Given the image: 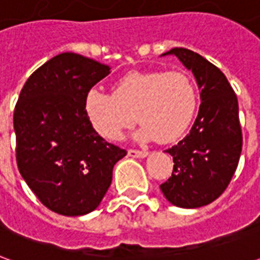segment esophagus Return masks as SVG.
Here are the masks:
<instances>
[{
    "label": "esophagus",
    "instance_id": "esophagus-1",
    "mask_svg": "<svg viewBox=\"0 0 260 260\" xmlns=\"http://www.w3.org/2000/svg\"><path fill=\"white\" fill-rule=\"evenodd\" d=\"M149 153L146 150H135V149H129L128 150V156L129 157H136V158H142V157H146Z\"/></svg>",
    "mask_w": 260,
    "mask_h": 260
}]
</instances>
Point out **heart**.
I'll return each mask as SVG.
<instances>
[{
  "label": "heart",
  "mask_w": 260,
  "mask_h": 260,
  "mask_svg": "<svg viewBox=\"0 0 260 260\" xmlns=\"http://www.w3.org/2000/svg\"><path fill=\"white\" fill-rule=\"evenodd\" d=\"M198 104L193 80L181 71L129 72L119 78L113 94L93 87L85 96V113L97 134L117 139L136 122V138L160 143L177 141L191 124Z\"/></svg>",
  "instance_id": "b5f03b06"
}]
</instances>
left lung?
Listing matches in <instances>:
<instances>
[{"mask_svg": "<svg viewBox=\"0 0 260 260\" xmlns=\"http://www.w3.org/2000/svg\"><path fill=\"white\" fill-rule=\"evenodd\" d=\"M169 54L192 71L202 103L189 134L166 150L174 169L160 189L174 206L196 209L216 201L237 170L242 150L238 100L223 72L202 55L181 47L161 55Z\"/></svg>", "mask_w": 260, "mask_h": 260, "instance_id": "obj_1", "label": "left lung"}]
</instances>
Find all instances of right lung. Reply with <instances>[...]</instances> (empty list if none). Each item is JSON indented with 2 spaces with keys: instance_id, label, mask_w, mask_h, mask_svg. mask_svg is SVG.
<instances>
[{
  "instance_id": "right-lung-1",
  "label": "right lung",
  "mask_w": 260,
  "mask_h": 260,
  "mask_svg": "<svg viewBox=\"0 0 260 260\" xmlns=\"http://www.w3.org/2000/svg\"><path fill=\"white\" fill-rule=\"evenodd\" d=\"M108 65L75 53L48 59L26 80L15 106L16 163L33 193L62 216L93 212L126 152L91 126L85 96Z\"/></svg>"
}]
</instances>
